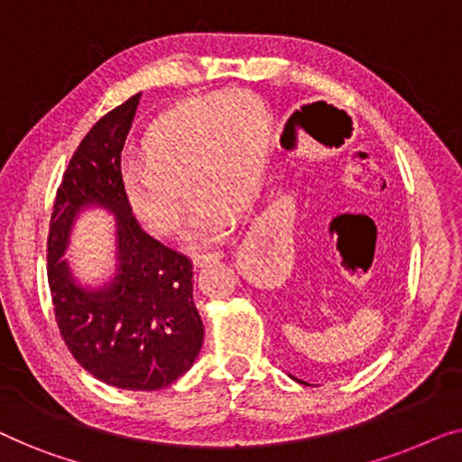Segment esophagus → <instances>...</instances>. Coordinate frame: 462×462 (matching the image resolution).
Instances as JSON below:
<instances>
[{
	"instance_id": "1",
	"label": "esophagus",
	"mask_w": 462,
	"mask_h": 462,
	"mask_svg": "<svg viewBox=\"0 0 462 462\" xmlns=\"http://www.w3.org/2000/svg\"><path fill=\"white\" fill-rule=\"evenodd\" d=\"M218 258H220L218 252H198V254H193V264L195 267H204V264L218 261Z\"/></svg>"
}]
</instances>
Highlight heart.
I'll use <instances>...</instances> for the list:
<instances>
[{
  "instance_id": "1",
  "label": "heart",
  "mask_w": 462,
  "mask_h": 462,
  "mask_svg": "<svg viewBox=\"0 0 462 462\" xmlns=\"http://www.w3.org/2000/svg\"><path fill=\"white\" fill-rule=\"evenodd\" d=\"M269 132L264 105L244 90L166 113L144 136V162L122 170L130 210L149 231L172 237L182 225L185 187L195 199L191 244L220 242L233 214L248 210L261 191Z\"/></svg>"
}]
</instances>
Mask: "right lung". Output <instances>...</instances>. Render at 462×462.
<instances>
[{
	"label": "right lung",
	"mask_w": 462,
	"mask_h": 462,
	"mask_svg": "<svg viewBox=\"0 0 462 462\" xmlns=\"http://www.w3.org/2000/svg\"><path fill=\"white\" fill-rule=\"evenodd\" d=\"M141 94L92 125L56 189L48 233V286L54 318L71 356L94 378L128 391H157L191 368L204 343L193 302V263L149 233L122 189V151ZM97 200L118 214L120 275L109 289H79L60 261L68 226Z\"/></svg>",
	"instance_id": "1"
}]
</instances>
